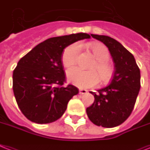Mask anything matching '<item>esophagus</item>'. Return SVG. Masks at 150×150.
Returning a JSON list of instances; mask_svg holds the SVG:
<instances>
[{"instance_id": "1", "label": "esophagus", "mask_w": 150, "mask_h": 150, "mask_svg": "<svg viewBox=\"0 0 150 150\" xmlns=\"http://www.w3.org/2000/svg\"><path fill=\"white\" fill-rule=\"evenodd\" d=\"M87 92H88V91L86 89H83V88H80V89H79V94L80 95L86 94Z\"/></svg>"}]
</instances>
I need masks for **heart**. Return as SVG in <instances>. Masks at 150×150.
<instances>
[{"instance_id": "obj_1", "label": "heart", "mask_w": 150, "mask_h": 150, "mask_svg": "<svg viewBox=\"0 0 150 150\" xmlns=\"http://www.w3.org/2000/svg\"><path fill=\"white\" fill-rule=\"evenodd\" d=\"M80 50L81 45L79 43L72 44L67 47L62 57L63 65L66 68L73 66L76 63ZM92 52L97 59L96 64L91 68L92 71H84L79 68H73L67 72V78L69 82L79 88H85L96 86L99 81V77L101 81L105 82L109 81L112 75V69L106 62L109 58V51L106 47L103 45H97L92 47Z\"/></svg>"}]
</instances>
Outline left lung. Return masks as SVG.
Wrapping results in <instances>:
<instances>
[{"label": "left lung", "instance_id": "left-lung-1", "mask_svg": "<svg viewBox=\"0 0 150 150\" xmlns=\"http://www.w3.org/2000/svg\"><path fill=\"white\" fill-rule=\"evenodd\" d=\"M91 35L109 48L114 73L109 86L97 93L90 92L95 101L86 112L96 126L115 127L126 121L134 108L140 89V71L134 56L119 41L105 35Z\"/></svg>", "mask_w": 150, "mask_h": 150}]
</instances>
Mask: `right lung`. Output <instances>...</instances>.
<instances>
[{"label":"right lung","instance_id":"1","mask_svg":"<svg viewBox=\"0 0 150 150\" xmlns=\"http://www.w3.org/2000/svg\"><path fill=\"white\" fill-rule=\"evenodd\" d=\"M90 38L86 33L51 38L21 58L13 72V91L27 119L46 124L62 117L69 100L79 93L72 85L62 86L65 81L63 51L74 42Z\"/></svg>","mask_w":150,"mask_h":150}]
</instances>
